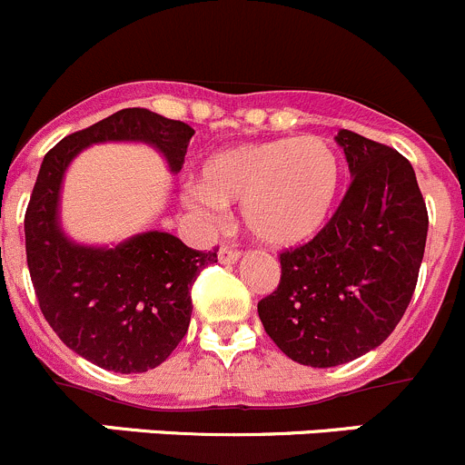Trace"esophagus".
<instances>
[{"mask_svg": "<svg viewBox=\"0 0 465 465\" xmlns=\"http://www.w3.org/2000/svg\"><path fill=\"white\" fill-rule=\"evenodd\" d=\"M239 255H242V251H239V248H232V246L219 248V260H222L223 264H234V262L239 260Z\"/></svg>", "mask_w": 465, "mask_h": 465, "instance_id": "obj_1", "label": "esophagus"}]
</instances>
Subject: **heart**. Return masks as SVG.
I'll list each match as a JSON object with an SVG mask.
<instances>
[{"mask_svg": "<svg viewBox=\"0 0 465 465\" xmlns=\"http://www.w3.org/2000/svg\"><path fill=\"white\" fill-rule=\"evenodd\" d=\"M341 187V158L323 137H280L234 146L205 160L201 185L183 201L205 222L223 205L243 203L251 234L269 246H296L314 237L332 214Z\"/></svg>", "mask_w": 465, "mask_h": 465, "instance_id": "b5f03b06", "label": "heart"}]
</instances>
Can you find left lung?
I'll return each mask as SVG.
<instances>
[{
	"mask_svg": "<svg viewBox=\"0 0 465 465\" xmlns=\"http://www.w3.org/2000/svg\"><path fill=\"white\" fill-rule=\"evenodd\" d=\"M351 185L323 231L280 252V282L257 302L275 346L314 369L378 348L402 319L427 242V208L411 163L341 128Z\"/></svg>",
	"mask_w": 465,
	"mask_h": 465,
	"instance_id": "obj_1",
	"label": "left lung"
}]
</instances>
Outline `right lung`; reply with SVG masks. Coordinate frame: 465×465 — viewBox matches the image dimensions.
<instances>
[{
	"instance_id": "obj_1",
	"label": "right lung",
	"mask_w": 465,
	"mask_h": 465,
	"mask_svg": "<svg viewBox=\"0 0 465 465\" xmlns=\"http://www.w3.org/2000/svg\"><path fill=\"white\" fill-rule=\"evenodd\" d=\"M194 128L146 108H124L58 142L43 160L25 214L26 264L45 319L76 355L114 373L163 364L190 328L192 284L214 251L169 232H142L114 248L72 243L58 228V194L72 158L94 142L140 140L181 172Z\"/></svg>"
}]
</instances>
